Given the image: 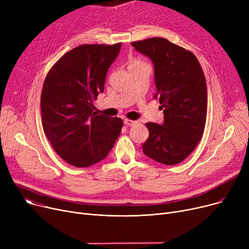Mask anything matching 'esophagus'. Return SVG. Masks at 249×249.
I'll return each instance as SVG.
<instances>
[{
    "mask_svg": "<svg viewBox=\"0 0 249 249\" xmlns=\"http://www.w3.org/2000/svg\"><path fill=\"white\" fill-rule=\"evenodd\" d=\"M138 122L135 121V120H129V119H125L124 120V124L127 125V126H134L136 125Z\"/></svg>",
    "mask_w": 249,
    "mask_h": 249,
    "instance_id": "1",
    "label": "esophagus"
}]
</instances>
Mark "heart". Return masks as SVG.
I'll list each match as a JSON object with an SVG mask.
<instances>
[{
    "instance_id": "b5f03b06",
    "label": "heart",
    "mask_w": 249,
    "mask_h": 249,
    "mask_svg": "<svg viewBox=\"0 0 249 249\" xmlns=\"http://www.w3.org/2000/svg\"><path fill=\"white\" fill-rule=\"evenodd\" d=\"M141 64H145L144 62H142L138 59H134V60H131L130 61V64H129V68H132V67H138V65H141Z\"/></svg>"
}]
</instances>
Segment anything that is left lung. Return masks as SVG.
Wrapping results in <instances>:
<instances>
[{"label": "left lung", "mask_w": 249, "mask_h": 249, "mask_svg": "<svg viewBox=\"0 0 249 249\" xmlns=\"http://www.w3.org/2000/svg\"><path fill=\"white\" fill-rule=\"evenodd\" d=\"M131 45L154 67L155 97L163 110L162 124L146 123L149 137L142 150L151 160L174 165L186 160L201 140L207 116V84L191 51L154 37Z\"/></svg>", "instance_id": "obj_1"}]
</instances>
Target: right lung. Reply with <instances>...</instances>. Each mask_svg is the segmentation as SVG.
<instances>
[{
    "instance_id": "right-lung-1",
    "label": "right lung",
    "mask_w": 249,
    "mask_h": 249,
    "mask_svg": "<svg viewBox=\"0 0 249 249\" xmlns=\"http://www.w3.org/2000/svg\"><path fill=\"white\" fill-rule=\"evenodd\" d=\"M121 43L84 44L67 52L48 71L41 93L44 133L60 158L88 167L107 158L123 121L94 112Z\"/></svg>"
}]
</instances>
